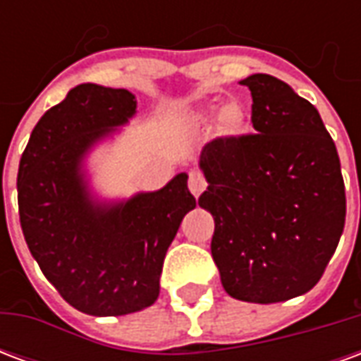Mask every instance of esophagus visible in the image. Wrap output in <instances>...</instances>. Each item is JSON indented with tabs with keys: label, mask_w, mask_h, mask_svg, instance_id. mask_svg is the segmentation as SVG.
<instances>
[{
	"label": "esophagus",
	"mask_w": 361,
	"mask_h": 361,
	"mask_svg": "<svg viewBox=\"0 0 361 361\" xmlns=\"http://www.w3.org/2000/svg\"><path fill=\"white\" fill-rule=\"evenodd\" d=\"M207 188V180H204V176L199 170H193V172H189V191L193 193L195 197H199Z\"/></svg>",
	"instance_id": "34e87169"
}]
</instances>
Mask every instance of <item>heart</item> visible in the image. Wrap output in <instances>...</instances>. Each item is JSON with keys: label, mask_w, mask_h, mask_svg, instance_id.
I'll list each match as a JSON object with an SVG mask.
<instances>
[{"label": "heart", "mask_w": 361, "mask_h": 361, "mask_svg": "<svg viewBox=\"0 0 361 361\" xmlns=\"http://www.w3.org/2000/svg\"><path fill=\"white\" fill-rule=\"evenodd\" d=\"M214 131L220 139H242L251 133V118L245 104L238 102H212L195 114V121L199 126H211L214 119Z\"/></svg>", "instance_id": "1"}]
</instances>
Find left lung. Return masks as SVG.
I'll return each instance as SVG.
<instances>
[{
  "instance_id": "obj_1",
  "label": "left lung",
  "mask_w": 361,
  "mask_h": 361,
  "mask_svg": "<svg viewBox=\"0 0 361 361\" xmlns=\"http://www.w3.org/2000/svg\"><path fill=\"white\" fill-rule=\"evenodd\" d=\"M251 90L257 135L214 139L199 157L214 219L211 253L228 294L286 302L315 286L338 245L346 195L341 160L317 108L265 73Z\"/></svg>"
}]
</instances>
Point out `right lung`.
<instances>
[{
	"label": "right lung",
	"instance_id": "obj_1",
	"mask_svg": "<svg viewBox=\"0 0 361 361\" xmlns=\"http://www.w3.org/2000/svg\"><path fill=\"white\" fill-rule=\"evenodd\" d=\"M137 114L126 89L92 82L44 114L20 157V228L44 276L75 310L127 315L157 302L166 251L195 209L188 173L123 201L92 193L85 160Z\"/></svg>",
	"mask_w": 361,
	"mask_h": 361
}]
</instances>
